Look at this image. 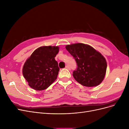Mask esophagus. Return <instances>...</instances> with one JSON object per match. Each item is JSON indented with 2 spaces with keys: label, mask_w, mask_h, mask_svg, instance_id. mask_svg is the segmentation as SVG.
I'll return each instance as SVG.
<instances>
[{
  "label": "esophagus",
  "mask_w": 129,
  "mask_h": 129,
  "mask_svg": "<svg viewBox=\"0 0 129 129\" xmlns=\"http://www.w3.org/2000/svg\"><path fill=\"white\" fill-rule=\"evenodd\" d=\"M66 69H68V70H70V69H71V68H70V67H69V66H66V67H65Z\"/></svg>",
  "instance_id": "1"
}]
</instances>
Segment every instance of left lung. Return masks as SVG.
<instances>
[{
  "label": "left lung",
  "mask_w": 129,
  "mask_h": 129,
  "mask_svg": "<svg viewBox=\"0 0 129 129\" xmlns=\"http://www.w3.org/2000/svg\"><path fill=\"white\" fill-rule=\"evenodd\" d=\"M75 58L77 68L73 73L75 80L85 87L99 85L104 79L107 63L105 57L92 47L77 43L66 46Z\"/></svg>",
  "instance_id": "1"
}]
</instances>
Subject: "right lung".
<instances>
[{"mask_svg":"<svg viewBox=\"0 0 129 129\" xmlns=\"http://www.w3.org/2000/svg\"><path fill=\"white\" fill-rule=\"evenodd\" d=\"M58 50V46H42L26 60L22 74L30 88L43 90L56 80L60 69L55 57Z\"/></svg>","mask_w":129,"mask_h":129,"instance_id":"right-lung-1","label":"right lung"}]
</instances>
